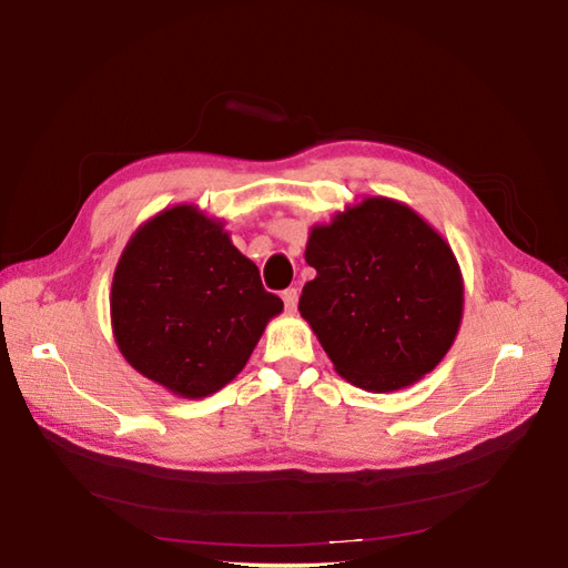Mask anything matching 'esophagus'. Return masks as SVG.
I'll return each instance as SVG.
<instances>
[{
  "instance_id": "34e87169",
  "label": "esophagus",
  "mask_w": 568,
  "mask_h": 568,
  "mask_svg": "<svg viewBox=\"0 0 568 568\" xmlns=\"http://www.w3.org/2000/svg\"><path fill=\"white\" fill-rule=\"evenodd\" d=\"M282 301H284V305H286V311L294 313L296 305H298V291H296V288H286L284 294H282Z\"/></svg>"
}]
</instances>
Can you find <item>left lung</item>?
Wrapping results in <instances>:
<instances>
[{
    "mask_svg": "<svg viewBox=\"0 0 568 568\" xmlns=\"http://www.w3.org/2000/svg\"><path fill=\"white\" fill-rule=\"evenodd\" d=\"M301 317L334 369L372 393L417 384L459 332L464 282L450 244L409 205L365 196L307 236Z\"/></svg>",
    "mask_w": 568,
    "mask_h": 568,
    "instance_id": "obj_1",
    "label": "left lung"
}]
</instances>
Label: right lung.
Listing matches in <instances>:
<instances>
[{"instance_id": "1", "label": "right lung", "mask_w": 568, "mask_h": 568, "mask_svg": "<svg viewBox=\"0 0 568 568\" xmlns=\"http://www.w3.org/2000/svg\"><path fill=\"white\" fill-rule=\"evenodd\" d=\"M282 311L225 222L194 203L149 217L113 272L118 351L146 379L189 400L225 388Z\"/></svg>"}]
</instances>
